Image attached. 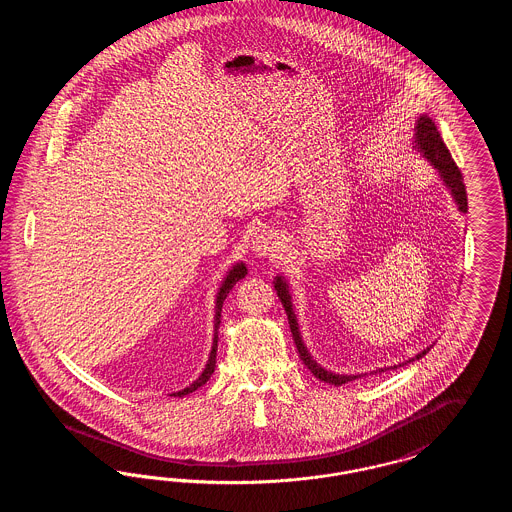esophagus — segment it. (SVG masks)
I'll return each instance as SVG.
<instances>
[{
	"label": "esophagus",
	"mask_w": 512,
	"mask_h": 512,
	"mask_svg": "<svg viewBox=\"0 0 512 512\" xmlns=\"http://www.w3.org/2000/svg\"><path fill=\"white\" fill-rule=\"evenodd\" d=\"M253 251L259 257H276L282 251V238L276 230H261L253 238Z\"/></svg>",
	"instance_id": "34e87169"
}]
</instances>
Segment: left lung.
<instances>
[{"mask_svg": "<svg viewBox=\"0 0 512 512\" xmlns=\"http://www.w3.org/2000/svg\"><path fill=\"white\" fill-rule=\"evenodd\" d=\"M416 147H418V149L424 153V157L438 169L441 178H443V182L447 184V188L451 190V194L455 197L459 209H461L463 213H466V211H468V199H466L463 172L455 165V161H453L449 149L443 144L436 124L432 122L430 117H426V115H422V117L418 119V124H416ZM274 290L278 293V297H280V301H282V305H284V309H286V315H288V320H290V328H292L293 341H295V347H297V351H299V357H301L303 365L307 366V368L317 376L318 380H322V382H326V384H334V386H341V384H347V382H353V380L361 378V376H341V374L328 372V370H324L322 366H318L317 363L311 359V355L307 353L303 341L299 338L297 320L293 317L292 299H290V292H288V286H286L284 278H280V276L276 278ZM428 349H430V347H428ZM428 349H424L422 353H418L414 359L424 357V355L428 353ZM414 359H409L407 363H413ZM407 363H401V365L397 366H405ZM397 366H391V368L395 370ZM386 370H390V368H386ZM386 370H378V372L382 374V372H386Z\"/></svg>", "mask_w": 512, "mask_h": 512, "instance_id": "1", "label": "left lung"}]
</instances>
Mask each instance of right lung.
I'll use <instances>...</instances> for the list:
<instances>
[{
  "mask_svg": "<svg viewBox=\"0 0 512 512\" xmlns=\"http://www.w3.org/2000/svg\"><path fill=\"white\" fill-rule=\"evenodd\" d=\"M245 274H247V268H245L244 263H238L236 267H232V270L226 274V278H224V282H222V286H220L219 295H217V307H215V311H217V313H215V338H213V349H211V355H209V363H207L205 370L201 372V376L195 380L192 386H188L186 390L178 391V393H174V395L182 397V395H188V393H192V391L197 390V388H201V386L211 378V374L215 372V365H217V341H219L217 330H219L222 303H224V299H226V295L230 293V290L236 286V282L242 280Z\"/></svg>",
  "mask_w": 512,
  "mask_h": 512,
  "instance_id": "add662e5",
  "label": "right lung"
}]
</instances>
